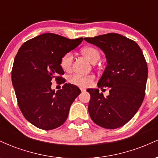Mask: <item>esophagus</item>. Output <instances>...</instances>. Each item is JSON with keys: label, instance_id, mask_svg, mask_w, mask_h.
Returning a JSON list of instances; mask_svg holds the SVG:
<instances>
[{"label": "esophagus", "instance_id": "34e87169", "mask_svg": "<svg viewBox=\"0 0 158 158\" xmlns=\"http://www.w3.org/2000/svg\"><path fill=\"white\" fill-rule=\"evenodd\" d=\"M80 90H81V92H85V90H86V89H85V88H81V87L80 88Z\"/></svg>", "mask_w": 158, "mask_h": 158}]
</instances>
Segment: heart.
<instances>
[{
    "label": "heart",
    "mask_w": 158,
    "mask_h": 158,
    "mask_svg": "<svg viewBox=\"0 0 158 158\" xmlns=\"http://www.w3.org/2000/svg\"><path fill=\"white\" fill-rule=\"evenodd\" d=\"M81 52L91 63H96L100 58V53L98 51V50L94 48H92V47L83 48L81 50ZM72 64H73V55H72L71 52H67L61 59L60 65L61 68L64 71H70L72 68ZM94 79H95V77L93 74L81 75V74L76 73L70 77L69 81L72 84L78 85V86L87 87L91 85Z\"/></svg>",
    "instance_id": "b5f03b06"
}]
</instances>
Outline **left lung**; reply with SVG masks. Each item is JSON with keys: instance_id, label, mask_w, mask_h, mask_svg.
Masks as SVG:
<instances>
[{"instance_id": "left-lung-1", "label": "left lung", "mask_w": 158, "mask_h": 158, "mask_svg": "<svg viewBox=\"0 0 158 158\" xmlns=\"http://www.w3.org/2000/svg\"><path fill=\"white\" fill-rule=\"evenodd\" d=\"M87 42L100 48L107 65L97 86L110 88L105 97L99 89L89 88L88 112L98 126L114 129L124 126L140 107L145 97L148 67L139 45L117 33L85 38Z\"/></svg>"}]
</instances>
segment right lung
<instances>
[{"label": "right lung", "mask_w": 158, "mask_h": 158, "mask_svg": "<svg viewBox=\"0 0 158 158\" xmlns=\"http://www.w3.org/2000/svg\"><path fill=\"white\" fill-rule=\"evenodd\" d=\"M83 38L69 39L45 33L23 43L14 59L12 82L23 117L37 128L52 130L66 121L70 106L81 93L65 83L62 89L51 88V81L64 82L61 57L81 44Z\"/></svg>", "instance_id": "add662e5"}]
</instances>
